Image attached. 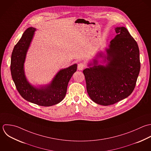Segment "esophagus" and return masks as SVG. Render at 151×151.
I'll list each match as a JSON object with an SVG mask.
<instances>
[{"instance_id": "obj_1", "label": "esophagus", "mask_w": 151, "mask_h": 151, "mask_svg": "<svg viewBox=\"0 0 151 151\" xmlns=\"http://www.w3.org/2000/svg\"><path fill=\"white\" fill-rule=\"evenodd\" d=\"M85 68V65L83 63H79L78 65V69L79 70H82Z\"/></svg>"}]
</instances>
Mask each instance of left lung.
<instances>
[{"label": "left lung", "instance_id": "8db88e82", "mask_svg": "<svg viewBox=\"0 0 151 151\" xmlns=\"http://www.w3.org/2000/svg\"><path fill=\"white\" fill-rule=\"evenodd\" d=\"M108 47L99 52L83 70L87 92L95 103L108 106L128 97L133 92L141 63L137 42L124 26Z\"/></svg>", "mask_w": 151, "mask_h": 151}]
</instances>
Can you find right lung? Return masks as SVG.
I'll return each instance as SVG.
<instances>
[{
    "mask_svg": "<svg viewBox=\"0 0 151 151\" xmlns=\"http://www.w3.org/2000/svg\"><path fill=\"white\" fill-rule=\"evenodd\" d=\"M35 31V27L27 28L14 46L11 56V75L23 98L39 106H50L59 104L65 97L68 83L77 70V64L60 69L47 84L35 86L30 83L26 76L24 65Z\"/></svg>",
    "mask_w": 151,
    "mask_h": 151,
    "instance_id": "right-lung-1",
    "label": "right lung"
}]
</instances>
